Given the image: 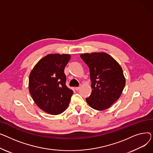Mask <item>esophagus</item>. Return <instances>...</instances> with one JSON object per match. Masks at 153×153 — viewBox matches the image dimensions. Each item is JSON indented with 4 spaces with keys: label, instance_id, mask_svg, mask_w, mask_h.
<instances>
[{
    "label": "esophagus",
    "instance_id": "esophagus-1",
    "mask_svg": "<svg viewBox=\"0 0 153 153\" xmlns=\"http://www.w3.org/2000/svg\"><path fill=\"white\" fill-rule=\"evenodd\" d=\"M80 88H81V86H78V87H76V88H75L76 91H78V90H79Z\"/></svg>",
    "mask_w": 153,
    "mask_h": 153
}]
</instances>
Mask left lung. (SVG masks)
I'll return each instance as SVG.
<instances>
[{
  "label": "left lung",
  "instance_id": "8db88e82",
  "mask_svg": "<svg viewBox=\"0 0 153 153\" xmlns=\"http://www.w3.org/2000/svg\"><path fill=\"white\" fill-rule=\"evenodd\" d=\"M80 57L89 68L92 92L86 99L93 109L109 108L120 97L125 85L122 67L105 52L82 53Z\"/></svg>",
  "mask_w": 153,
  "mask_h": 153
}]
</instances>
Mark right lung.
<instances>
[{"label": "right lung", "instance_id": "1", "mask_svg": "<svg viewBox=\"0 0 153 153\" xmlns=\"http://www.w3.org/2000/svg\"><path fill=\"white\" fill-rule=\"evenodd\" d=\"M70 54H48L34 66L29 77V90L41 109L52 115L66 110L74 91L65 85V67Z\"/></svg>", "mask_w": 153, "mask_h": 153}]
</instances>
